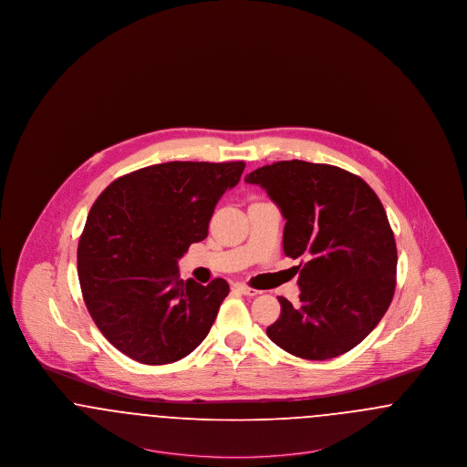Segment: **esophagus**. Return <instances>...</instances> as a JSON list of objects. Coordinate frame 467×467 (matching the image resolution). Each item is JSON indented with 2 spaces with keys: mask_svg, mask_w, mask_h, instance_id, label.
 <instances>
[{
  "mask_svg": "<svg viewBox=\"0 0 467 467\" xmlns=\"http://www.w3.org/2000/svg\"><path fill=\"white\" fill-rule=\"evenodd\" d=\"M234 287H236V290H240L242 294H244V296H250V297H252V296H257V294H259V290L250 289V287H248V285H244V284H236Z\"/></svg>",
  "mask_w": 467,
  "mask_h": 467,
  "instance_id": "1",
  "label": "esophagus"
}]
</instances>
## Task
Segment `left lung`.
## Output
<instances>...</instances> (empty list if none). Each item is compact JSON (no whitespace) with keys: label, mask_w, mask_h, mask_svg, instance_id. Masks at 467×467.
Instances as JSON below:
<instances>
[{"label":"left lung","mask_w":467,"mask_h":467,"mask_svg":"<svg viewBox=\"0 0 467 467\" xmlns=\"http://www.w3.org/2000/svg\"><path fill=\"white\" fill-rule=\"evenodd\" d=\"M280 208L284 252L297 267L299 305L278 297L282 313L267 336L292 356L326 360L357 347L389 310L398 250L375 191L331 164L280 161L244 177Z\"/></svg>","instance_id":"left-lung-1"}]
</instances>
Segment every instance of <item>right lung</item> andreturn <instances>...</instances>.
I'll return each mask as SVG.
<instances>
[{
	"label": "right lung",
	"mask_w": 467,
	"mask_h": 467,
	"mask_svg": "<svg viewBox=\"0 0 467 467\" xmlns=\"http://www.w3.org/2000/svg\"><path fill=\"white\" fill-rule=\"evenodd\" d=\"M244 170V161L154 164L117 178L94 201L77 250L78 280L117 350L161 366L210 333L229 284L183 282L178 259L208 236L215 204Z\"/></svg>",
	"instance_id": "right-lung-1"
}]
</instances>
